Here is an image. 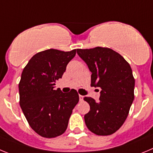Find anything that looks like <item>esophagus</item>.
<instances>
[{"label":"esophagus","mask_w":153,"mask_h":153,"mask_svg":"<svg viewBox=\"0 0 153 153\" xmlns=\"http://www.w3.org/2000/svg\"><path fill=\"white\" fill-rule=\"evenodd\" d=\"M83 99H84V96L80 95V94H79V100H80V101H82V100H83Z\"/></svg>","instance_id":"esophagus-1"}]
</instances>
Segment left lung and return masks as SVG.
Instances as JSON below:
<instances>
[{"instance_id":"8db88e82","label":"left lung","mask_w":153,"mask_h":153,"mask_svg":"<svg viewBox=\"0 0 153 153\" xmlns=\"http://www.w3.org/2000/svg\"><path fill=\"white\" fill-rule=\"evenodd\" d=\"M91 72V84L101 88L98 101L84 100L90 105L85 122L91 132L98 136L114 133L123 124L134 99L135 79L130 64L123 56L105 47L77 49Z\"/></svg>"}]
</instances>
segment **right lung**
<instances>
[{"instance_id": "1", "label": "right lung", "mask_w": 153, "mask_h": 153, "mask_svg": "<svg viewBox=\"0 0 153 153\" xmlns=\"http://www.w3.org/2000/svg\"><path fill=\"white\" fill-rule=\"evenodd\" d=\"M76 49H47L34 55L23 68L19 83L20 105L30 127L46 138L65 133L79 96L75 90L62 93L54 89Z\"/></svg>"}]
</instances>
